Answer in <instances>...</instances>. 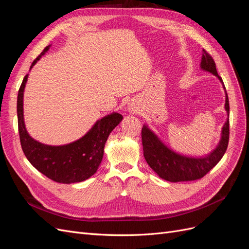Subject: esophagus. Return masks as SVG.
Instances as JSON below:
<instances>
[{
    "label": "esophagus",
    "instance_id": "obj_1",
    "mask_svg": "<svg viewBox=\"0 0 249 249\" xmlns=\"http://www.w3.org/2000/svg\"><path fill=\"white\" fill-rule=\"evenodd\" d=\"M129 110H130V112L131 113H135V112H137V109H136V107L134 106V105H129Z\"/></svg>",
    "mask_w": 249,
    "mask_h": 249
}]
</instances>
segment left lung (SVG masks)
<instances>
[{
  "instance_id": "8db88e82",
  "label": "left lung",
  "mask_w": 249,
  "mask_h": 249,
  "mask_svg": "<svg viewBox=\"0 0 249 249\" xmlns=\"http://www.w3.org/2000/svg\"><path fill=\"white\" fill-rule=\"evenodd\" d=\"M200 66L202 70L218 77L224 86L221 77L217 72L214 59L205 50H203ZM225 110L230 115L228 93L225 97ZM141 137L143 155H144L145 160L149 167L161 178L173 183L195 180L205 177L221 160V158L227 152L230 139V120L228 119L223 126L219 144L213 153L205 158H188L178 155L167 148V146H165L147 126L142 127Z\"/></svg>"
}]
</instances>
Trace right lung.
I'll list each match as a JSON object with an SVG mask.
<instances>
[{"instance_id":"add662e5","label":"right lung","mask_w":249,"mask_h":249,"mask_svg":"<svg viewBox=\"0 0 249 249\" xmlns=\"http://www.w3.org/2000/svg\"><path fill=\"white\" fill-rule=\"evenodd\" d=\"M49 47L44 48L32 62L35 65ZM28 74H26L18 94V123L20 145L25 156L33 166L52 180L61 184L83 182L93 176L103 159L104 147L110 133L122 122L119 113L105 116L100 119L84 137L70 144L51 146L37 142L29 136L24 123L22 96Z\"/></svg>"}]
</instances>
